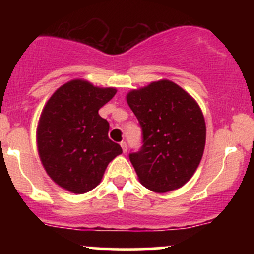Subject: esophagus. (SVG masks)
Segmentation results:
<instances>
[{
	"label": "esophagus",
	"mask_w": 254,
	"mask_h": 254,
	"mask_svg": "<svg viewBox=\"0 0 254 254\" xmlns=\"http://www.w3.org/2000/svg\"><path fill=\"white\" fill-rule=\"evenodd\" d=\"M120 146H122V150H123V152H127V143L125 142V141H122L120 142Z\"/></svg>",
	"instance_id": "esophagus-1"
}]
</instances>
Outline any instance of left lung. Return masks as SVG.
Wrapping results in <instances>:
<instances>
[{"mask_svg":"<svg viewBox=\"0 0 254 254\" xmlns=\"http://www.w3.org/2000/svg\"><path fill=\"white\" fill-rule=\"evenodd\" d=\"M142 129V147L130 153L140 183L155 193L183 187L200 163L206 140L195 99L170 79L151 82L127 94Z\"/></svg>","mask_w":254,"mask_h":254,"instance_id":"left-lung-1","label":"left lung"}]
</instances>
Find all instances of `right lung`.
<instances>
[{"label":"right lung","instance_id":"right-lung-1","mask_svg":"<svg viewBox=\"0 0 254 254\" xmlns=\"http://www.w3.org/2000/svg\"><path fill=\"white\" fill-rule=\"evenodd\" d=\"M114 87H97L71 79L59 87L40 114L37 146L47 173L75 194L101 183L107 166L123 152L108 137L109 123L98 111L115 96Z\"/></svg>","mask_w":254,"mask_h":254}]
</instances>
